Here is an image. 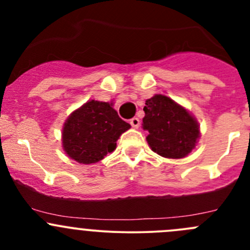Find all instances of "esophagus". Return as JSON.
Masks as SVG:
<instances>
[{
  "label": "esophagus",
  "mask_w": 250,
  "mask_h": 250,
  "mask_svg": "<svg viewBox=\"0 0 250 250\" xmlns=\"http://www.w3.org/2000/svg\"><path fill=\"white\" fill-rule=\"evenodd\" d=\"M129 123H130V125H132L133 128H139V125H140V120L138 117H133L132 120L129 121Z\"/></svg>",
  "instance_id": "34e87169"
}]
</instances>
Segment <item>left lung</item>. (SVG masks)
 <instances>
[{"label": "left lung", "instance_id": "obj_1", "mask_svg": "<svg viewBox=\"0 0 250 250\" xmlns=\"http://www.w3.org/2000/svg\"><path fill=\"white\" fill-rule=\"evenodd\" d=\"M144 129L152 151L167 158H183L195 147L200 129L195 118L166 95L147 99L144 106Z\"/></svg>", "mask_w": 250, "mask_h": 250}]
</instances>
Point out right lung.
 Returning a JSON list of instances; mask_svg holds the SVG:
<instances>
[{"instance_id":"1","label":"right lung","mask_w":250,"mask_h":250,"mask_svg":"<svg viewBox=\"0 0 250 250\" xmlns=\"http://www.w3.org/2000/svg\"><path fill=\"white\" fill-rule=\"evenodd\" d=\"M129 128V123L125 122L110 104L90 100L65 122L62 146L69 157L90 165L112 152L120 135Z\"/></svg>"}]
</instances>
